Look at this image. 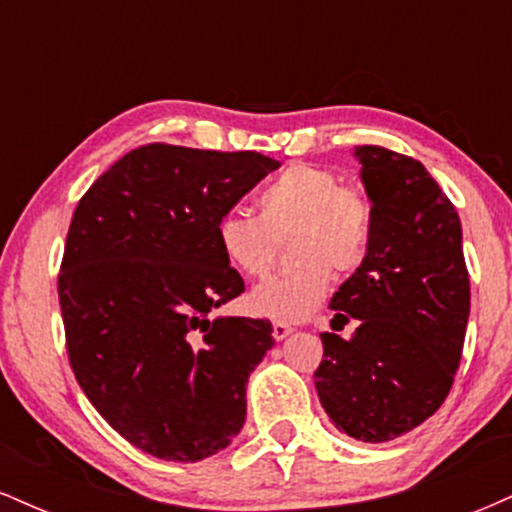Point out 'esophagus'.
Segmentation results:
<instances>
[{
    "label": "esophagus",
    "instance_id": "esophagus-1",
    "mask_svg": "<svg viewBox=\"0 0 512 512\" xmlns=\"http://www.w3.org/2000/svg\"><path fill=\"white\" fill-rule=\"evenodd\" d=\"M291 332H293V327L286 325V322H274V325H272V334H274L276 342H281V339H286Z\"/></svg>",
    "mask_w": 512,
    "mask_h": 512
}]
</instances>
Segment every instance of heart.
<instances>
[{
  "mask_svg": "<svg viewBox=\"0 0 512 512\" xmlns=\"http://www.w3.org/2000/svg\"><path fill=\"white\" fill-rule=\"evenodd\" d=\"M257 211L231 209L216 221L223 260L250 279L267 274L276 238L289 236L291 255L301 267L255 286L248 305L276 322H301L330 293L332 274H351L366 262L375 231V209L358 187L325 166L296 163L281 170L257 195Z\"/></svg>",
  "mask_w": 512,
  "mask_h": 512,
  "instance_id": "1",
  "label": "heart"
}]
</instances>
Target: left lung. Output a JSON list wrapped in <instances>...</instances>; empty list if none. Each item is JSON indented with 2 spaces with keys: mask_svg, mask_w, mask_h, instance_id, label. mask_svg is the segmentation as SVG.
<instances>
[{
  "mask_svg": "<svg viewBox=\"0 0 512 512\" xmlns=\"http://www.w3.org/2000/svg\"><path fill=\"white\" fill-rule=\"evenodd\" d=\"M375 209L366 262L330 308L349 339L322 332L315 390L332 424L363 443L414 431L448 397L469 320L460 216L431 173L383 146H356ZM332 320V322H334Z\"/></svg>",
  "mask_w": 512,
  "mask_h": 512,
  "instance_id": "8db88e82",
  "label": "left lung"
}]
</instances>
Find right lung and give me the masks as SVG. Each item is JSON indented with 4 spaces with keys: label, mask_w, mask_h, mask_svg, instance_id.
Wrapping results in <instances>:
<instances>
[{
    "label": "right lung",
    "mask_w": 512,
    "mask_h": 512,
    "mask_svg": "<svg viewBox=\"0 0 512 512\" xmlns=\"http://www.w3.org/2000/svg\"><path fill=\"white\" fill-rule=\"evenodd\" d=\"M257 151L149 144L88 187L64 245L67 354L98 414L134 448L199 462L245 424L272 322L211 317L245 291L216 221L279 168Z\"/></svg>",
    "instance_id": "obj_1"
}]
</instances>
